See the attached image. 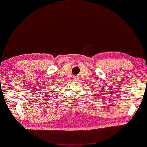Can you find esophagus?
Segmentation results:
<instances>
[{
  "label": "esophagus",
  "instance_id": "34e87169",
  "mask_svg": "<svg viewBox=\"0 0 147 147\" xmlns=\"http://www.w3.org/2000/svg\"><path fill=\"white\" fill-rule=\"evenodd\" d=\"M74 80H76H76H78V76H74Z\"/></svg>",
  "mask_w": 147,
  "mask_h": 147
}]
</instances>
